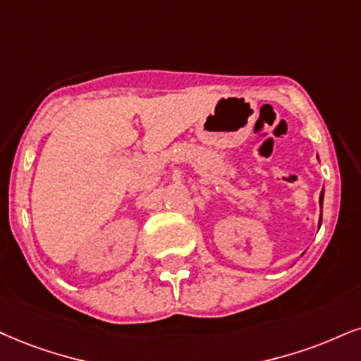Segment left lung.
<instances>
[{"instance_id":"left-lung-1","label":"left lung","mask_w":361,"mask_h":361,"mask_svg":"<svg viewBox=\"0 0 361 361\" xmlns=\"http://www.w3.org/2000/svg\"><path fill=\"white\" fill-rule=\"evenodd\" d=\"M319 204H323V190H322V195H319ZM319 224H322V217H319Z\"/></svg>"}]
</instances>
